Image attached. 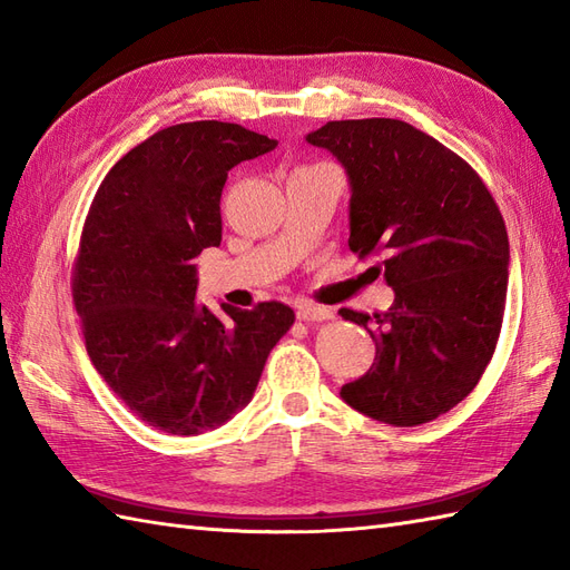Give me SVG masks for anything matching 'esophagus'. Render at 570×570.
Instances as JSON below:
<instances>
[{
    "mask_svg": "<svg viewBox=\"0 0 570 570\" xmlns=\"http://www.w3.org/2000/svg\"><path fill=\"white\" fill-rule=\"evenodd\" d=\"M296 316H298V321H304V323H321V321H331L333 313L328 308H321V306H313V304H301L296 308Z\"/></svg>",
    "mask_w": 570,
    "mask_h": 570,
    "instance_id": "1",
    "label": "esophagus"
}]
</instances>
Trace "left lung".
Wrapping results in <instances>:
<instances>
[{"instance_id":"left-lung-1","label":"left lung","mask_w":570,"mask_h":570,"mask_svg":"<svg viewBox=\"0 0 570 570\" xmlns=\"http://www.w3.org/2000/svg\"><path fill=\"white\" fill-rule=\"evenodd\" d=\"M353 186L347 245L382 254L390 311L341 308L377 341V362L341 396L392 426L439 419L475 390L498 347L510 239L475 168L402 119L328 122L306 137Z\"/></svg>"}]
</instances>
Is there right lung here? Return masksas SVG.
Here are the masks:
<instances>
[{"label":"right lung","mask_w":570,"mask_h":570,"mask_svg":"<svg viewBox=\"0 0 570 570\" xmlns=\"http://www.w3.org/2000/svg\"><path fill=\"white\" fill-rule=\"evenodd\" d=\"M276 139L242 125L184 122L156 131L105 176L85 217L72 304L95 370L131 414L171 435L223 426L257 390L294 311L196 306V264L223 239L227 171Z\"/></svg>","instance_id":"1"}]
</instances>
